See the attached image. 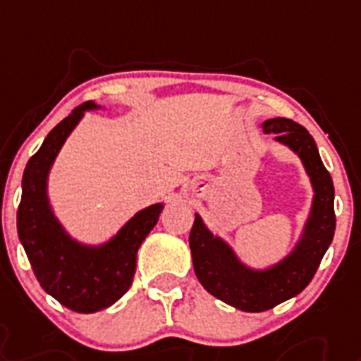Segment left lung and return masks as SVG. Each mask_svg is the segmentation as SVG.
<instances>
[{
	"label": "left lung",
	"instance_id": "obj_1",
	"mask_svg": "<svg viewBox=\"0 0 361 361\" xmlns=\"http://www.w3.org/2000/svg\"><path fill=\"white\" fill-rule=\"evenodd\" d=\"M264 133H274L275 142L296 153L313 187V204L296 245L279 262L257 269L241 262L236 251L221 236H215L202 217L195 214L189 247L200 285L232 307L260 313L298 296L311 283L328 251L334 232V181L322 164L317 144L307 129L286 118H271L262 123Z\"/></svg>",
	"mask_w": 361,
	"mask_h": 361
}]
</instances>
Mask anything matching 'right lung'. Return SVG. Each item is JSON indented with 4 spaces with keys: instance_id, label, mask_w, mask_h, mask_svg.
Returning a JSON list of instances; mask_svg holds the SVG:
<instances>
[{
    "instance_id": "add662e5",
    "label": "right lung",
    "mask_w": 361,
    "mask_h": 361,
    "mask_svg": "<svg viewBox=\"0 0 361 361\" xmlns=\"http://www.w3.org/2000/svg\"><path fill=\"white\" fill-rule=\"evenodd\" d=\"M93 101L76 106L54 127L41 149L27 161L22 200L16 214L18 238L44 292L76 313L110 307L129 290L136 269V251L157 225L164 204H152L130 217L114 236L99 245L75 240L56 217L48 198V174L59 149Z\"/></svg>"
}]
</instances>
